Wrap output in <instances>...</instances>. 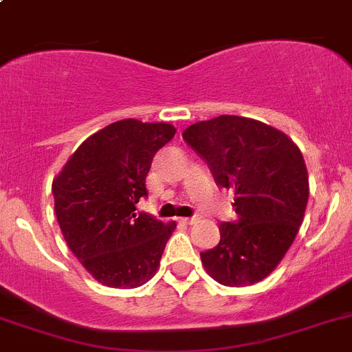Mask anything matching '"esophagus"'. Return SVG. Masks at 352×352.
Here are the masks:
<instances>
[{"label": "esophagus", "mask_w": 352, "mask_h": 352, "mask_svg": "<svg viewBox=\"0 0 352 352\" xmlns=\"http://www.w3.org/2000/svg\"><path fill=\"white\" fill-rule=\"evenodd\" d=\"M177 223H180V225H192V223H196V218H177Z\"/></svg>", "instance_id": "1"}]
</instances>
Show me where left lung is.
Listing matches in <instances>:
<instances>
[{"instance_id":"left-lung-1","label":"left lung","mask_w":352,"mask_h":352,"mask_svg":"<svg viewBox=\"0 0 352 352\" xmlns=\"http://www.w3.org/2000/svg\"><path fill=\"white\" fill-rule=\"evenodd\" d=\"M182 136L216 184L235 192L239 221L219 225V243L201 254L206 272L230 287L262 281L303 223L310 186L300 148L283 131L240 116L201 120Z\"/></svg>"}]
</instances>
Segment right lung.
<instances>
[{
    "label": "right lung",
    "mask_w": 352,
    "mask_h": 352,
    "mask_svg": "<svg viewBox=\"0 0 352 352\" xmlns=\"http://www.w3.org/2000/svg\"><path fill=\"white\" fill-rule=\"evenodd\" d=\"M175 133L166 122L117 120L87 138L52 180L67 247L104 286L138 287L158 271L177 225L136 212V204L148 196L155 153Z\"/></svg>",
    "instance_id": "1"
}]
</instances>
